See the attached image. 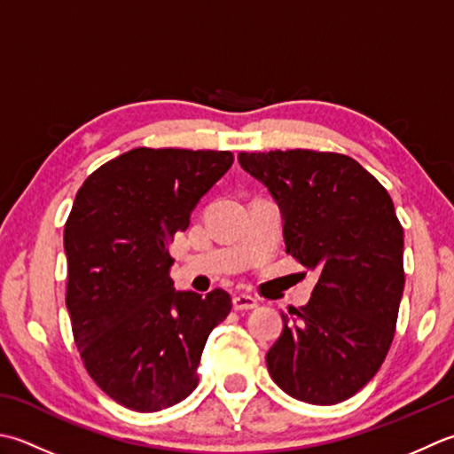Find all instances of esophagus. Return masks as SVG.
Masks as SVG:
<instances>
[{
  "mask_svg": "<svg viewBox=\"0 0 454 454\" xmlns=\"http://www.w3.org/2000/svg\"><path fill=\"white\" fill-rule=\"evenodd\" d=\"M232 305L236 310H252V309H257V299L250 297V295H236L232 299Z\"/></svg>",
  "mask_w": 454,
  "mask_h": 454,
  "instance_id": "1",
  "label": "esophagus"
}]
</instances>
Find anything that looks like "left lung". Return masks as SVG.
<instances>
[{"label":"left lung","mask_w":454,"mask_h":454,"mask_svg":"<svg viewBox=\"0 0 454 454\" xmlns=\"http://www.w3.org/2000/svg\"><path fill=\"white\" fill-rule=\"evenodd\" d=\"M278 202L287 254L318 273L309 303L281 313L265 354L283 392L334 405L376 376L403 295V228L392 197L352 157L310 149L239 153Z\"/></svg>","instance_id":"left-lung-1"}]
</instances>
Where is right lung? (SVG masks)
<instances>
[{
    "label": "right lung",
    "mask_w": 454,
    "mask_h": 454,
    "mask_svg": "<svg viewBox=\"0 0 454 454\" xmlns=\"http://www.w3.org/2000/svg\"><path fill=\"white\" fill-rule=\"evenodd\" d=\"M234 163L230 151L137 147L88 176L65 226L67 309L88 374L133 411L183 402L226 291H176L168 246Z\"/></svg>",
    "instance_id": "add662e5"
}]
</instances>
